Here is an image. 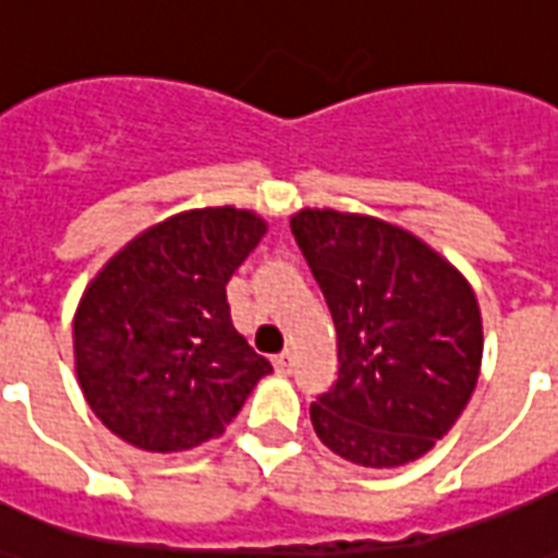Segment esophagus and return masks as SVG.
I'll use <instances>...</instances> for the list:
<instances>
[{"label":"esophagus","mask_w":558,"mask_h":558,"mask_svg":"<svg viewBox=\"0 0 558 558\" xmlns=\"http://www.w3.org/2000/svg\"><path fill=\"white\" fill-rule=\"evenodd\" d=\"M292 363H295V354H292V352H280L278 357H275V369H278V373H290Z\"/></svg>","instance_id":"obj_1"}]
</instances>
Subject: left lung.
Listing matches in <instances>:
<instances>
[{
  "instance_id": "obj_1",
  "label": "left lung",
  "mask_w": 558,
  "mask_h": 558,
  "mask_svg": "<svg viewBox=\"0 0 558 558\" xmlns=\"http://www.w3.org/2000/svg\"><path fill=\"white\" fill-rule=\"evenodd\" d=\"M290 227L337 331L340 373L311 405L316 435L361 468L426 456L468 408L482 366L470 283L378 218L301 209Z\"/></svg>"
}]
</instances>
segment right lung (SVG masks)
<instances>
[{"label":"right lung","instance_id":"add662e5","mask_svg":"<svg viewBox=\"0 0 558 558\" xmlns=\"http://www.w3.org/2000/svg\"><path fill=\"white\" fill-rule=\"evenodd\" d=\"M263 233L247 209H192L144 230L90 280L73 349L102 426L147 452H183L225 432L271 373L227 304V280Z\"/></svg>","mask_w":558,"mask_h":558}]
</instances>
